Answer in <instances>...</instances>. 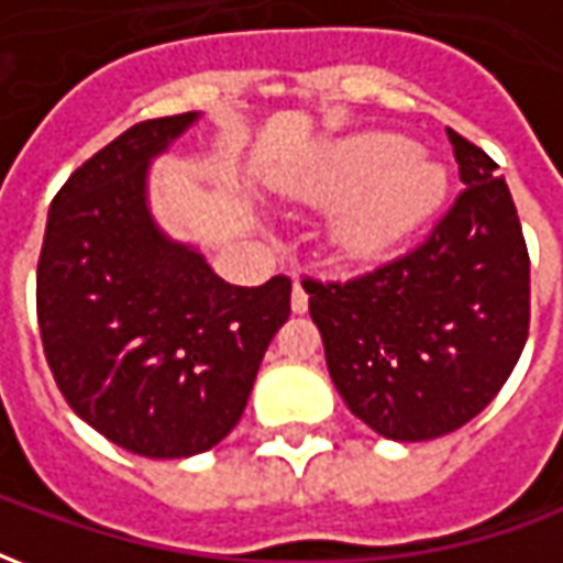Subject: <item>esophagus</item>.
Returning a JSON list of instances; mask_svg holds the SVG:
<instances>
[{
  "label": "esophagus",
  "instance_id": "1",
  "mask_svg": "<svg viewBox=\"0 0 563 563\" xmlns=\"http://www.w3.org/2000/svg\"><path fill=\"white\" fill-rule=\"evenodd\" d=\"M292 310L295 313H305L307 310V289L305 283H301V277L292 271Z\"/></svg>",
  "mask_w": 563,
  "mask_h": 563
}]
</instances>
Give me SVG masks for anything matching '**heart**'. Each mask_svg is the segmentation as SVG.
Segmentation results:
<instances>
[{
	"instance_id": "obj_1",
	"label": "heart",
	"mask_w": 563,
	"mask_h": 563,
	"mask_svg": "<svg viewBox=\"0 0 563 563\" xmlns=\"http://www.w3.org/2000/svg\"><path fill=\"white\" fill-rule=\"evenodd\" d=\"M446 174L437 162L410 156L398 135H358L331 153L317 198L350 201L334 225L338 246L350 258L377 262L401 246L443 201Z\"/></svg>"
}]
</instances>
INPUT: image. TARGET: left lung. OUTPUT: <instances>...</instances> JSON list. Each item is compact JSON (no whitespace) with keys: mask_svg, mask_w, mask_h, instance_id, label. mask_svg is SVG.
<instances>
[{"mask_svg":"<svg viewBox=\"0 0 563 563\" xmlns=\"http://www.w3.org/2000/svg\"><path fill=\"white\" fill-rule=\"evenodd\" d=\"M446 135L464 189L424 241L350 280H301L346 407L404 443L483 413L531 329V258L507 180L485 150Z\"/></svg>","mask_w":563,"mask_h":563,"instance_id":"8db88e82","label":"left lung"}]
</instances>
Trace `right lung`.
I'll use <instances>...</instances> for the list:
<instances>
[{"mask_svg":"<svg viewBox=\"0 0 563 563\" xmlns=\"http://www.w3.org/2000/svg\"><path fill=\"white\" fill-rule=\"evenodd\" d=\"M192 120L135 123L75 168L54 196L35 274L44 358L63 398L144 459L217 446L292 310L286 274L232 286L150 220V156Z\"/></svg>","mask_w":563,"mask_h":563,"instance_id":"right-lung-1","label":"right lung"}]
</instances>
